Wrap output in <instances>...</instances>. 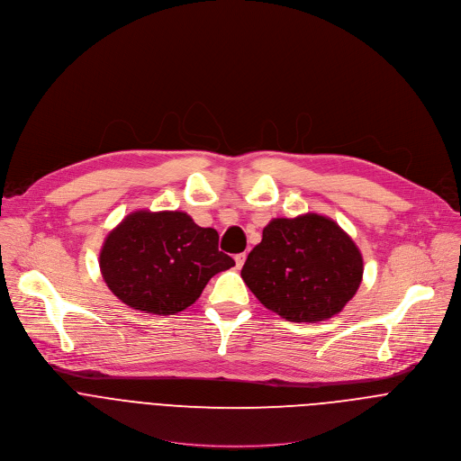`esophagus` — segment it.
<instances>
[{"label":"esophagus","instance_id":"esophagus-1","mask_svg":"<svg viewBox=\"0 0 461 461\" xmlns=\"http://www.w3.org/2000/svg\"><path fill=\"white\" fill-rule=\"evenodd\" d=\"M245 259H247V254H245V252H241V254H236V256H234L236 267H238V268H241V267H243V263H245Z\"/></svg>","mask_w":461,"mask_h":461}]
</instances>
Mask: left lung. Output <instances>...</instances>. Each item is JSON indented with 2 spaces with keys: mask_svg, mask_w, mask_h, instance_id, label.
<instances>
[{
  "mask_svg": "<svg viewBox=\"0 0 461 461\" xmlns=\"http://www.w3.org/2000/svg\"><path fill=\"white\" fill-rule=\"evenodd\" d=\"M364 272L355 241L330 218L308 212L276 218L263 229L241 277L263 306L292 322L339 313L357 294Z\"/></svg>",
  "mask_w": 461,
  "mask_h": 461,
  "instance_id": "obj_1",
  "label": "left lung"
}]
</instances>
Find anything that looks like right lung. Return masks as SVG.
I'll use <instances>...</instances> for the list:
<instances>
[{
    "mask_svg": "<svg viewBox=\"0 0 461 461\" xmlns=\"http://www.w3.org/2000/svg\"><path fill=\"white\" fill-rule=\"evenodd\" d=\"M218 238L182 211H135L106 236L101 274L130 308L175 315L202 295L212 276L234 267L218 250Z\"/></svg>",
    "mask_w": 461,
    "mask_h": 461,
    "instance_id": "right-lung-1",
    "label": "right lung"
}]
</instances>
